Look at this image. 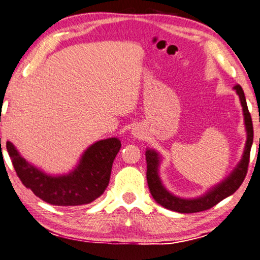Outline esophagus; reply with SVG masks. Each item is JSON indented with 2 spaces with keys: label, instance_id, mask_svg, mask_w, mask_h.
Here are the masks:
<instances>
[{
  "label": "esophagus",
  "instance_id": "obj_1",
  "mask_svg": "<svg viewBox=\"0 0 260 260\" xmlns=\"http://www.w3.org/2000/svg\"><path fill=\"white\" fill-rule=\"evenodd\" d=\"M132 135H133L134 138H141V136L143 135V132L141 131L139 127H135V128H133V131H132Z\"/></svg>",
  "mask_w": 260,
  "mask_h": 260
}]
</instances>
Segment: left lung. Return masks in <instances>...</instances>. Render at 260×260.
<instances>
[{
    "label": "left lung",
    "mask_w": 260,
    "mask_h": 260,
    "mask_svg": "<svg viewBox=\"0 0 260 260\" xmlns=\"http://www.w3.org/2000/svg\"><path fill=\"white\" fill-rule=\"evenodd\" d=\"M234 89L240 98V101H241L245 131H247V142H245L243 155L238 166L233 169V172L224 181L211 187L204 196L193 198V199H184V198L176 197L169 192L162 185L161 179H160L158 174L159 164L161 161L159 153L155 152L154 150H146V179H148L150 193L153 197V199L165 208L176 212H182V214H191V212H199L210 209L211 207L216 206L218 202L224 200L225 198L232 196L244 181V177L248 172L250 150H251L253 141V127L242 87L240 85H235Z\"/></svg>",
    "instance_id": "left-lung-1"
}]
</instances>
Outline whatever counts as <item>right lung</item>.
<instances>
[{
	"label": "right lung",
	"mask_w": 260,
	"mask_h": 260,
	"mask_svg": "<svg viewBox=\"0 0 260 260\" xmlns=\"http://www.w3.org/2000/svg\"><path fill=\"white\" fill-rule=\"evenodd\" d=\"M120 146L117 138L98 141L85 150L74 171L52 176L28 162L15 145L7 142L9 155L23 185L54 206H82L98 199L109 184L112 162Z\"/></svg>",
	"instance_id": "obj_1"
}]
</instances>
